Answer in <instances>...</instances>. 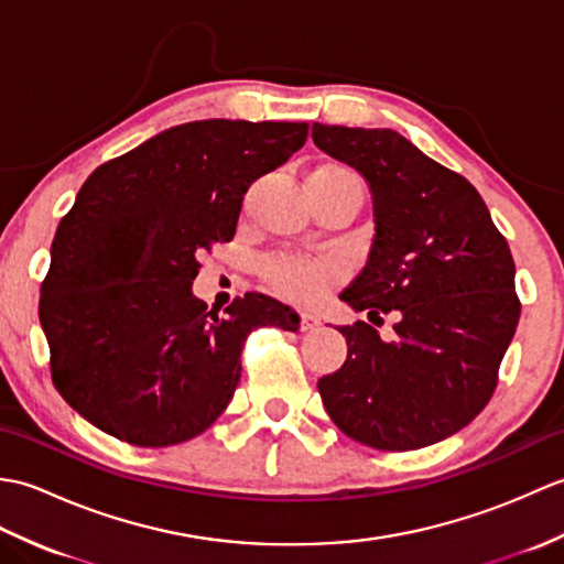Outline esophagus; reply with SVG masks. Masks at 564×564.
Returning <instances> with one entry per match:
<instances>
[{
  "instance_id": "34e87169",
  "label": "esophagus",
  "mask_w": 564,
  "mask_h": 564,
  "mask_svg": "<svg viewBox=\"0 0 564 564\" xmlns=\"http://www.w3.org/2000/svg\"><path fill=\"white\" fill-rule=\"evenodd\" d=\"M319 327V317L313 313H301V329L303 332H313Z\"/></svg>"
}]
</instances>
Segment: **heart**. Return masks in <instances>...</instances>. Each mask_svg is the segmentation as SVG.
Masks as SVG:
<instances>
[{"mask_svg":"<svg viewBox=\"0 0 564 564\" xmlns=\"http://www.w3.org/2000/svg\"><path fill=\"white\" fill-rule=\"evenodd\" d=\"M310 176L329 178V182H358L356 174L339 164H322ZM261 279L271 289L295 303H313L334 281H339L341 263L332 257H303L281 251L261 261Z\"/></svg>","mask_w":564,"mask_h":564,"instance_id":"heart-1","label":"heart"}]
</instances>
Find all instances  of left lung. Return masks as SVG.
<instances>
[{
    "instance_id": "left-lung-1",
    "label": "left lung",
    "mask_w": 564,
    "mask_h": 564,
    "mask_svg": "<svg viewBox=\"0 0 564 564\" xmlns=\"http://www.w3.org/2000/svg\"><path fill=\"white\" fill-rule=\"evenodd\" d=\"M313 140L373 194V245L339 297L370 319L398 317L394 341L368 322L339 327L349 356L319 378L322 402L364 446H431L470 424L497 388L521 315L509 245L477 188L394 130L313 123Z\"/></svg>"
}]
</instances>
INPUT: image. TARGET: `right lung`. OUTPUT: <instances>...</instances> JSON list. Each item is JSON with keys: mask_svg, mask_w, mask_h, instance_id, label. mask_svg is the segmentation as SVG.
Masks as SVG:
<instances>
[{"mask_svg": "<svg viewBox=\"0 0 564 564\" xmlns=\"http://www.w3.org/2000/svg\"><path fill=\"white\" fill-rule=\"evenodd\" d=\"M307 130L174 126L84 182L57 225L39 317L53 386L89 424L140 448L194 438L230 404L249 334L301 325L261 293L218 315L191 283L203 251L235 237L249 184L289 162Z\"/></svg>", "mask_w": 564, "mask_h": 564, "instance_id": "add662e5", "label": "right lung"}]
</instances>
